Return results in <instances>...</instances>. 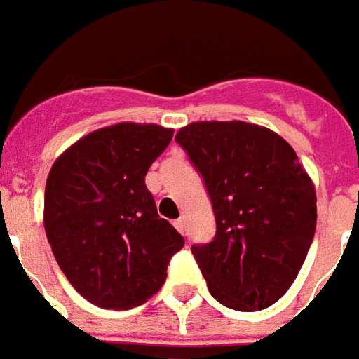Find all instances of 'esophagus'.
<instances>
[{
    "instance_id": "34e87169",
    "label": "esophagus",
    "mask_w": 359,
    "mask_h": 359,
    "mask_svg": "<svg viewBox=\"0 0 359 359\" xmlns=\"http://www.w3.org/2000/svg\"><path fill=\"white\" fill-rule=\"evenodd\" d=\"M174 226H175V230H177L180 233L185 232V220H184V218H177V220L174 222Z\"/></svg>"
}]
</instances>
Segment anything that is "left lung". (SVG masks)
<instances>
[{
	"instance_id": "left-lung-1",
	"label": "left lung",
	"mask_w": 359,
	"mask_h": 359,
	"mask_svg": "<svg viewBox=\"0 0 359 359\" xmlns=\"http://www.w3.org/2000/svg\"><path fill=\"white\" fill-rule=\"evenodd\" d=\"M212 203L216 233L191 253L222 306L257 311L278 302L311 248L317 199L280 135L245 121H195L175 135Z\"/></svg>"
}]
</instances>
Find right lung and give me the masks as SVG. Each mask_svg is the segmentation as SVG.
<instances>
[{
	"label": "right lung",
	"mask_w": 359,
	"mask_h": 359,
	"mask_svg": "<svg viewBox=\"0 0 359 359\" xmlns=\"http://www.w3.org/2000/svg\"><path fill=\"white\" fill-rule=\"evenodd\" d=\"M172 137L154 123H118L88 133L53 162L46 236L71 286L94 306H141L162 288L170 259L184 248L144 185Z\"/></svg>",
	"instance_id": "obj_1"
}]
</instances>
